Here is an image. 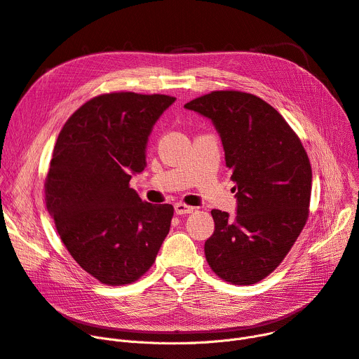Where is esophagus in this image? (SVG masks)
Returning a JSON list of instances; mask_svg holds the SVG:
<instances>
[{
  "mask_svg": "<svg viewBox=\"0 0 359 359\" xmlns=\"http://www.w3.org/2000/svg\"><path fill=\"white\" fill-rule=\"evenodd\" d=\"M194 210H196V207L187 205V204H184V203H177V204H175V213H177V215H189V213H193Z\"/></svg>",
  "mask_w": 359,
  "mask_h": 359,
  "instance_id": "obj_1",
  "label": "esophagus"
}]
</instances>
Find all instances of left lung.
Instances as JSON below:
<instances>
[{"mask_svg":"<svg viewBox=\"0 0 359 359\" xmlns=\"http://www.w3.org/2000/svg\"><path fill=\"white\" fill-rule=\"evenodd\" d=\"M184 107L213 121L238 189L235 219L212 210L205 259L227 283L255 284L283 262L309 219L307 152L284 117L254 94L212 91Z\"/></svg>","mask_w":359,"mask_h":359,"instance_id":"left-lung-1","label":"left lung"}]
</instances>
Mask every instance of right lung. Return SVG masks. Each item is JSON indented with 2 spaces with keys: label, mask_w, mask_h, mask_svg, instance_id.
<instances>
[{
  "label": "right lung",
  "mask_w": 359,
  "mask_h": 359,
  "mask_svg": "<svg viewBox=\"0 0 359 359\" xmlns=\"http://www.w3.org/2000/svg\"><path fill=\"white\" fill-rule=\"evenodd\" d=\"M163 94H101L67 120L45 182L46 207L76 264L107 285L137 281L154 265L174 207L142 201L129 182L146 166Z\"/></svg>",
  "instance_id": "add662e5"
}]
</instances>
